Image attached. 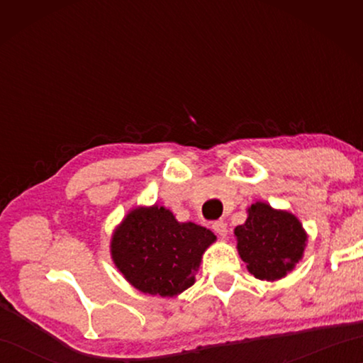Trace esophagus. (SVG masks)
Returning a JSON list of instances; mask_svg holds the SVG:
<instances>
[{"instance_id":"esophagus-1","label":"esophagus","mask_w":363,"mask_h":363,"mask_svg":"<svg viewBox=\"0 0 363 363\" xmlns=\"http://www.w3.org/2000/svg\"><path fill=\"white\" fill-rule=\"evenodd\" d=\"M213 230L218 233L219 237H225L227 235V225L224 220H216V223H213Z\"/></svg>"}]
</instances>
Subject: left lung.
<instances>
[{"label":"left lung","instance_id":"1","mask_svg":"<svg viewBox=\"0 0 363 363\" xmlns=\"http://www.w3.org/2000/svg\"><path fill=\"white\" fill-rule=\"evenodd\" d=\"M237 250L247 269L256 279L274 281L284 279L303 259L307 233L294 214L274 210L256 201L248 208L245 224L233 230Z\"/></svg>","mask_w":363,"mask_h":363}]
</instances>
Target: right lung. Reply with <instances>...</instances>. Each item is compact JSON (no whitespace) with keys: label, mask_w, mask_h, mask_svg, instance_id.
I'll list each match as a JSON object with an SVG mask.
<instances>
[{"label":"right lung","mask_w":363,"mask_h":363,"mask_svg":"<svg viewBox=\"0 0 363 363\" xmlns=\"http://www.w3.org/2000/svg\"><path fill=\"white\" fill-rule=\"evenodd\" d=\"M214 240L210 229L179 223L164 206H138L115 229L110 253L139 291L173 298L194 285L201 255Z\"/></svg>","instance_id":"add662e5"}]
</instances>
